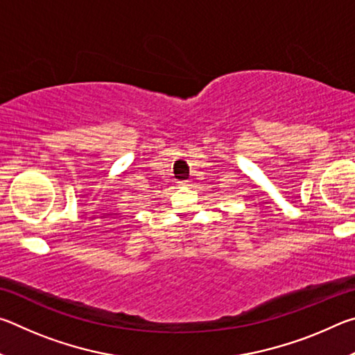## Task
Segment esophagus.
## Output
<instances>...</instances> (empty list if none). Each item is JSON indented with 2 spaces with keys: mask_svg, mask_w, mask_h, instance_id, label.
<instances>
[{
  "mask_svg": "<svg viewBox=\"0 0 355 355\" xmlns=\"http://www.w3.org/2000/svg\"><path fill=\"white\" fill-rule=\"evenodd\" d=\"M182 184H184V186H191V182H189V180H186V182H183Z\"/></svg>",
  "mask_w": 355,
  "mask_h": 355,
  "instance_id": "esophagus-1",
  "label": "esophagus"
}]
</instances>
